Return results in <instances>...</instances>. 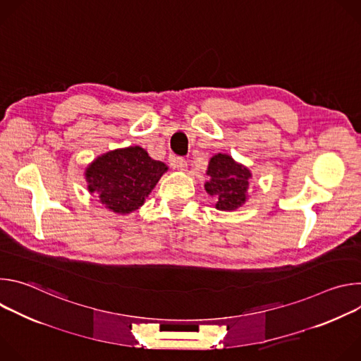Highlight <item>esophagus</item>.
Returning a JSON list of instances; mask_svg holds the SVG:
<instances>
[{
    "mask_svg": "<svg viewBox=\"0 0 361 361\" xmlns=\"http://www.w3.org/2000/svg\"><path fill=\"white\" fill-rule=\"evenodd\" d=\"M171 166L180 171H185L187 170V161L183 157H174L170 160Z\"/></svg>",
    "mask_w": 361,
    "mask_h": 361,
    "instance_id": "esophagus-1",
    "label": "esophagus"
}]
</instances>
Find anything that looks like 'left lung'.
Instances as JSON below:
<instances>
[{"instance_id": "8db88e82", "label": "left lung", "mask_w": 361, "mask_h": 361, "mask_svg": "<svg viewBox=\"0 0 361 361\" xmlns=\"http://www.w3.org/2000/svg\"><path fill=\"white\" fill-rule=\"evenodd\" d=\"M209 181L205 191L216 198V209L220 212H234L247 201V190L251 173L238 164L228 154H216L210 159L207 169Z\"/></svg>"}]
</instances>
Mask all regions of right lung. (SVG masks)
Returning <instances> with one entry per match:
<instances>
[{
	"mask_svg": "<svg viewBox=\"0 0 361 361\" xmlns=\"http://www.w3.org/2000/svg\"><path fill=\"white\" fill-rule=\"evenodd\" d=\"M169 167L138 147L109 151L85 169L88 191L117 214L138 210Z\"/></svg>",
	"mask_w": 361,
	"mask_h": 361,
	"instance_id": "1",
	"label": "right lung"
}]
</instances>
